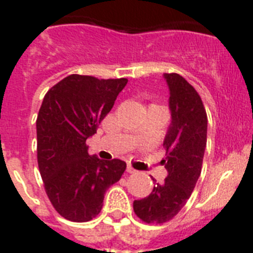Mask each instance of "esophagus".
I'll use <instances>...</instances> for the list:
<instances>
[{
    "mask_svg": "<svg viewBox=\"0 0 253 253\" xmlns=\"http://www.w3.org/2000/svg\"><path fill=\"white\" fill-rule=\"evenodd\" d=\"M126 172H128V173H137V169H134L133 166H130V165H128V166H126Z\"/></svg>",
    "mask_w": 253,
    "mask_h": 253,
    "instance_id": "obj_1",
    "label": "esophagus"
}]
</instances>
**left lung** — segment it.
I'll use <instances>...</instances> for the list:
<instances>
[{
	"label": "left lung",
	"mask_w": 253,
	"mask_h": 253,
	"mask_svg": "<svg viewBox=\"0 0 253 253\" xmlns=\"http://www.w3.org/2000/svg\"><path fill=\"white\" fill-rule=\"evenodd\" d=\"M169 90L171 124L167 129L162 160L167 177L154 181L147 198L134 200V211L143 222L161 224L171 220L186 204L202 172L207 147L208 118L196 90L177 73H163Z\"/></svg>",
	"instance_id": "obj_1"
}]
</instances>
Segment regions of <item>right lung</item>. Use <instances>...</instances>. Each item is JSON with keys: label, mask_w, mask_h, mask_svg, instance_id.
I'll use <instances>...</instances> for the list:
<instances>
[{"label": "right lung", "mask_w": 253, "mask_h": 253, "mask_svg": "<svg viewBox=\"0 0 253 253\" xmlns=\"http://www.w3.org/2000/svg\"><path fill=\"white\" fill-rule=\"evenodd\" d=\"M126 84V78L71 75L44 96L37 119L38 165L49 200L71 222L95 218L106 190L126 169L118 158L90 156L86 144Z\"/></svg>", "instance_id": "obj_1"}]
</instances>
